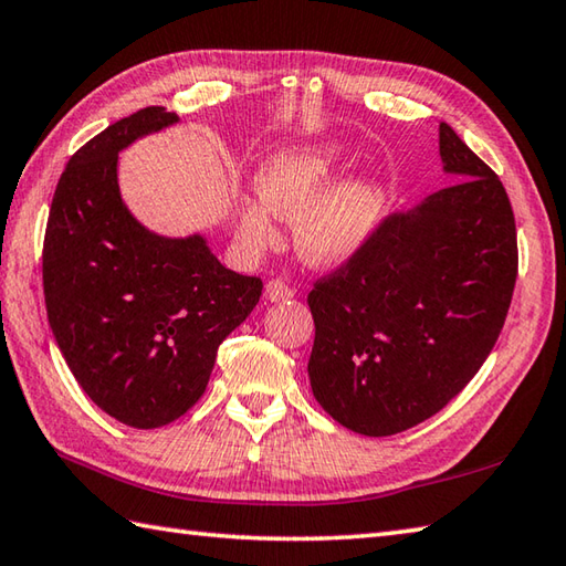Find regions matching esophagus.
Returning a JSON list of instances; mask_svg holds the SVG:
<instances>
[{
    "label": "esophagus",
    "mask_w": 566,
    "mask_h": 566,
    "mask_svg": "<svg viewBox=\"0 0 566 566\" xmlns=\"http://www.w3.org/2000/svg\"><path fill=\"white\" fill-rule=\"evenodd\" d=\"M264 296H268L270 302H286V298L294 296V290L282 280H272L268 284V290H264Z\"/></svg>",
    "instance_id": "1"
}]
</instances>
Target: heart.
Here are the masks:
<instances>
[{
    "label": "heart",
    "mask_w": 566,
    "mask_h": 566,
    "mask_svg": "<svg viewBox=\"0 0 566 566\" xmlns=\"http://www.w3.org/2000/svg\"><path fill=\"white\" fill-rule=\"evenodd\" d=\"M340 154L334 144H294L274 151L254 176L260 201L238 208V232L254 250L276 245V218L296 220V248L321 268L350 260L378 228L382 191L368 179H336Z\"/></svg>",
    "instance_id": "1"
}]
</instances>
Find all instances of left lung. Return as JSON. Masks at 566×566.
Instances as JSON below:
<instances>
[{
  "label": "left lung",
  "instance_id": "1",
  "mask_svg": "<svg viewBox=\"0 0 566 566\" xmlns=\"http://www.w3.org/2000/svg\"><path fill=\"white\" fill-rule=\"evenodd\" d=\"M439 154L461 181L387 216L306 298L314 397L365 437L397 434L447 407L491 356L511 308V198L447 122Z\"/></svg>",
  "mask_w": 566,
  "mask_h": 566
}]
</instances>
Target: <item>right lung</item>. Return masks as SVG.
Here are the masks:
<instances>
[{
    "mask_svg": "<svg viewBox=\"0 0 566 566\" xmlns=\"http://www.w3.org/2000/svg\"><path fill=\"white\" fill-rule=\"evenodd\" d=\"M174 122L166 107H144L83 144L43 238L53 338L85 395L135 429L169 424L201 400L218 346L262 296L260 276L223 268L203 235H157L122 201L119 151Z\"/></svg>",
    "mask_w": 566,
    "mask_h": 566,
    "instance_id": "1",
    "label": "right lung"
}]
</instances>
